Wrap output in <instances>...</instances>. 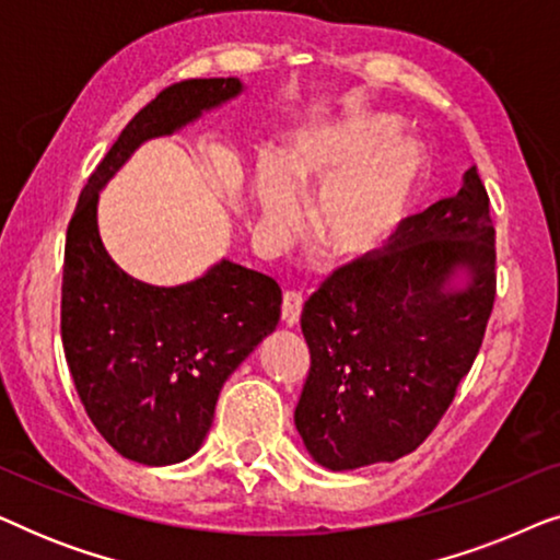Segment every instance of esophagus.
Listing matches in <instances>:
<instances>
[{
    "label": "esophagus",
    "instance_id": "obj_1",
    "mask_svg": "<svg viewBox=\"0 0 560 560\" xmlns=\"http://www.w3.org/2000/svg\"><path fill=\"white\" fill-rule=\"evenodd\" d=\"M303 311V295L301 293H290L282 295V324L285 326H295L298 318H301Z\"/></svg>",
    "mask_w": 560,
    "mask_h": 560
}]
</instances>
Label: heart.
<instances>
[{
	"label": "heart",
	"mask_w": 560,
	"mask_h": 560,
	"mask_svg": "<svg viewBox=\"0 0 560 560\" xmlns=\"http://www.w3.org/2000/svg\"><path fill=\"white\" fill-rule=\"evenodd\" d=\"M423 160L405 142L395 117L311 125L288 140L282 158L257 165L259 224L285 244L303 221V194H318L313 236L341 262L389 247L423 196Z\"/></svg>",
	"instance_id": "heart-1"
}]
</instances>
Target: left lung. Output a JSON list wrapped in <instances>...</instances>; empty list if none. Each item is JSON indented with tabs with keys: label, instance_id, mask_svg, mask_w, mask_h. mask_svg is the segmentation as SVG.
Returning <instances> with one entry per match:
<instances>
[{
	"label": "left lung",
	"instance_id": "8db88e82",
	"mask_svg": "<svg viewBox=\"0 0 560 560\" xmlns=\"http://www.w3.org/2000/svg\"><path fill=\"white\" fill-rule=\"evenodd\" d=\"M494 226L477 167L410 217L380 259L336 270L303 305L311 370L295 428L331 471L395 462L439 425L494 305Z\"/></svg>",
	"mask_w": 560,
	"mask_h": 560
}]
</instances>
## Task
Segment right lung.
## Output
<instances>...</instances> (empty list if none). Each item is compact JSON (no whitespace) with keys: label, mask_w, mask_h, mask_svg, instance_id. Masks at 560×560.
<instances>
[{"label":"right lung","mask_w":560,"mask_h":560,"mask_svg":"<svg viewBox=\"0 0 560 560\" xmlns=\"http://www.w3.org/2000/svg\"><path fill=\"white\" fill-rule=\"evenodd\" d=\"M244 94L240 79L165 89L121 129L81 190L66 234L60 334L91 423L129 462L167 466L201 448L221 387L280 320L278 282L221 257L160 288L127 275L98 234V196L129 158Z\"/></svg>","instance_id":"right-lung-1"}]
</instances>
